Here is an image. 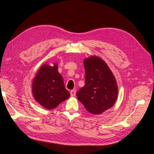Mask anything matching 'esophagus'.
Returning <instances> with one entry per match:
<instances>
[{"label": "esophagus", "instance_id": "1", "mask_svg": "<svg viewBox=\"0 0 154 154\" xmlns=\"http://www.w3.org/2000/svg\"><path fill=\"white\" fill-rule=\"evenodd\" d=\"M70 93H71V96L72 97H73V96H75V95H76V90H72L71 92H70Z\"/></svg>", "mask_w": 154, "mask_h": 154}]
</instances>
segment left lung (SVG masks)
Listing matches in <instances>:
<instances>
[{"label":"left lung","mask_w":154,"mask_h":154,"mask_svg":"<svg viewBox=\"0 0 154 154\" xmlns=\"http://www.w3.org/2000/svg\"><path fill=\"white\" fill-rule=\"evenodd\" d=\"M85 85L77 92L78 100L90 113L98 115L111 109L118 95L116 78L106 62L96 56L83 60Z\"/></svg>","instance_id":"8db88e82"}]
</instances>
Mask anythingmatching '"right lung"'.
<instances>
[{
    "label": "right lung",
    "mask_w": 154,
    "mask_h": 154,
    "mask_svg": "<svg viewBox=\"0 0 154 154\" xmlns=\"http://www.w3.org/2000/svg\"><path fill=\"white\" fill-rule=\"evenodd\" d=\"M32 92L36 102L47 109L56 108L70 97L56 63L41 66L32 81Z\"/></svg>",
    "instance_id": "obj_1"
}]
</instances>
